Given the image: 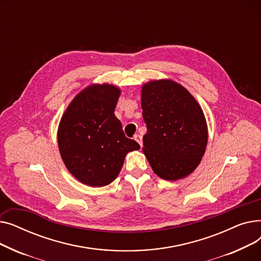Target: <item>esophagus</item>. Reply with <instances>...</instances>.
<instances>
[{"label":"esophagus","instance_id":"34e87169","mask_svg":"<svg viewBox=\"0 0 261 261\" xmlns=\"http://www.w3.org/2000/svg\"><path fill=\"white\" fill-rule=\"evenodd\" d=\"M134 140L138 142L139 144H140V146L141 147H143V140H142V135H140V134H135L134 135Z\"/></svg>","mask_w":261,"mask_h":261}]
</instances>
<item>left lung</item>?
Listing matches in <instances>:
<instances>
[{"mask_svg":"<svg viewBox=\"0 0 261 261\" xmlns=\"http://www.w3.org/2000/svg\"><path fill=\"white\" fill-rule=\"evenodd\" d=\"M147 126L143 151L154 173L176 181L193 172L207 145V125L197 100L169 79L149 81L142 89Z\"/></svg>","mask_w":261,"mask_h":261,"instance_id":"left-lung-1","label":"left lung"}]
</instances>
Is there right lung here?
I'll return each instance as SVG.
<instances>
[{
	"instance_id": "1",
	"label": "right lung",
	"mask_w": 261,
	"mask_h": 261,
	"mask_svg": "<svg viewBox=\"0 0 261 261\" xmlns=\"http://www.w3.org/2000/svg\"><path fill=\"white\" fill-rule=\"evenodd\" d=\"M120 90L92 85L65 110L58 128V146L64 165L78 181L92 187L113 182L128 152L141 147L126 138L114 111Z\"/></svg>"
}]
</instances>
